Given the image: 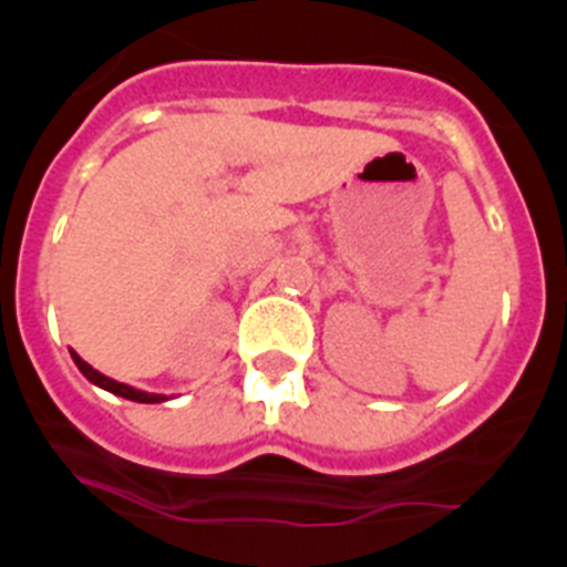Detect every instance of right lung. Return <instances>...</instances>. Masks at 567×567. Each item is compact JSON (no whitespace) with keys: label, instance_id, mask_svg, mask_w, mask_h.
I'll return each mask as SVG.
<instances>
[{"label":"right lung","instance_id":"right-lung-1","mask_svg":"<svg viewBox=\"0 0 567 567\" xmlns=\"http://www.w3.org/2000/svg\"><path fill=\"white\" fill-rule=\"evenodd\" d=\"M70 358H73V363L79 365V372H82L84 378L90 380V383H96L99 389H104V392L118 394V398H124V400H135V403H164V400H169L167 394L142 392V389H133V385L118 383V380H113V378H107V374L96 372V369H93V365H90V363H84V360L79 358V354L73 352V349H70Z\"/></svg>","mask_w":567,"mask_h":567}]
</instances>
